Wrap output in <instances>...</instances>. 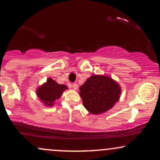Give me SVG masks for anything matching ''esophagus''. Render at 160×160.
<instances>
[{
	"label": "esophagus",
	"mask_w": 160,
	"mask_h": 160,
	"mask_svg": "<svg viewBox=\"0 0 160 160\" xmlns=\"http://www.w3.org/2000/svg\"><path fill=\"white\" fill-rule=\"evenodd\" d=\"M72 87H73L75 90H76V89H78V84H76V83H73V84H72Z\"/></svg>",
	"instance_id": "1"
}]
</instances>
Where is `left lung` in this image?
Instances as JSON below:
<instances>
[{
	"label": "left lung",
	"instance_id": "1",
	"mask_svg": "<svg viewBox=\"0 0 160 160\" xmlns=\"http://www.w3.org/2000/svg\"><path fill=\"white\" fill-rule=\"evenodd\" d=\"M85 108L92 114H100L113 108L119 100L121 87L109 76L92 75L79 88Z\"/></svg>",
	"mask_w": 160,
	"mask_h": 160
}]
</instances>
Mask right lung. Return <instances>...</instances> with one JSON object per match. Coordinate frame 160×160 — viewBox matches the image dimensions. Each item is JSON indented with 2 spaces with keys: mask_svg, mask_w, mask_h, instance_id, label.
<instances>
[{
  "mask_svg": "<svg viewBox=\"0 0 160 160\" xmlns=\"http://www.w3.org/2000/svg\"><path fill=\"white\" fill-rule=\"evenodd\" d=\"M68 87L64 84H59L52 78H49L47 82L37 88L36 95L45 106L52 107L54 102L59 99Z\"/></svg>",
  "mask_w": 160,
  "mask_h": 160,
  "instance_id": "add662e5",
  "label": "right lung"
}]
</instances>
